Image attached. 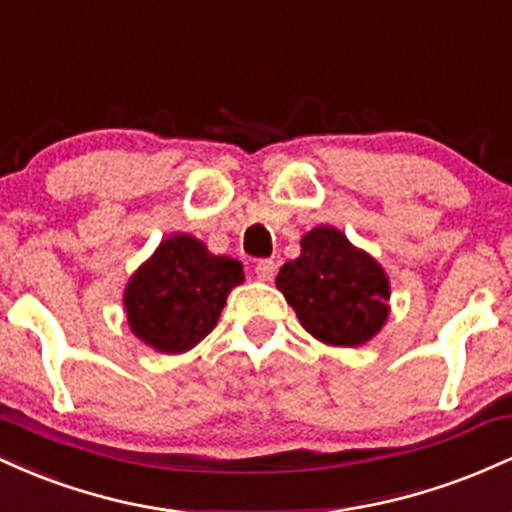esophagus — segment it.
Returning <instances> with one entry per match:
<instances>
[{
  "label": "esophagus",
  "instance_id": "1",
  "mask_svg": "<svg viewBox=\"0 0 512 512\" xmlns=\"http://www.w3.org/2000/svg\"><path fill=\"white\" fill-rule=\"evenodd\" d=\"M274 272H276L274 260H257V264H255L257 279H260V281H272Z\"/></svg>",
  "mask_w": 512,
  "mask_h": 512
}]
</instances>
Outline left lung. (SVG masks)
<instances>
[{
    "label": "left lung",
    "mask_w": 512,
    "mask_h": 512,
    "mask_svg": "<svg viewBox=\"0 0 512 512\" xmlns=\"http://www.w3.org/2000/svg\"><path fill=\"white\" fill-rule=\"evenodd\" d=\"M276 286L305 330L325 344H363L385 325V272L332 226L303 236L301 257L279 269Z\"/></svg>",
    "instance_id": "8db88e82"
}]
</instances>
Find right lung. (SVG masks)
<instances>
[{
    "mask_svg": "<svg viewBox=\"0 0 512 512\" xmlns=\"http://www.w3.org/2000/svg\"><path fill=\"white\" fill-rule=\"evenodd\" d=\"M243 264L216 257L192 236L158 245L125 291L132 332L163 354H180L214 330L226 296L243 281Z\"/></svg>",
    "mask_w": 512,
    "mask_h": 512,
    "instance_id": "obj_1",
    "label": "right lung"
}]
</instances>
